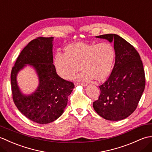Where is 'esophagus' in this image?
<instances>
[{
    "mask_svg": "<svg viewBox=\"0 0 152 152\" xmlns=\"http://www.w3.org/2000/svg\"><path fill=\"white\" fill-rule=\"evenodd\" d=\"M74 85H75V86L80 85V86H82L83 87H86V86H87V83H74Z\"/></svg>",
    "mask_w": 152,
    "mask_h": 152,
    "instance_id": "1",
    "label": "esophagus"
}]
</instances>
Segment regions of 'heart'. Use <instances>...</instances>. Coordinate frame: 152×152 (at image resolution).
<instances>
[{"label": "heart", "mask_w": 152, "mask_h": 152, "mask_svg": "<svg viewBox=\"0 0 152 152\" xmlns=\"http://www.w3.org/2000/svg\"><path fill=\"white\" fill-rule=\"evenodd\" d=\"M64 53H58L54 64L59 75L71 80L80 70L77 80L89 82L95 79L102 80L110 74L115 59V50L108 42L97 44L83 42L71 44L64 48Z\"/></svg>", "instance_id": "1"}]
</instances>
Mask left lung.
<instances>
[{
	"mask_svg": "<svg viewBox=\"0 0 152 152\" xmlns=\"http://www.w3.org/2000/svg\"><path fill=\"white\" fill-rule=\"evenodd\" d=\"M95 37L114 42L115 59L108 79L99 86L101 94L93 106L105 119L121 120L136 110L142 95L146 83L143 64L135 48L119 35Z\"/></svg>",
	"mask_w": 152,
	"mask_h": 152,
	"instance_id": "1",
	"label": "left lung"
}]
</instances>
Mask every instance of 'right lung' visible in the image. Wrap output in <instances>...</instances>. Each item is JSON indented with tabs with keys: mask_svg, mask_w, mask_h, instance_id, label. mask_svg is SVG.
Returning a JSON list of instances; mask_svg holds the SVG:
<instances>
[{
	"mask_svg": "<svg viewBox=\"0 0 152 152\" xmlns=\"http://www.w3.org/2000/svg\"><path fill=\"white\" fill-rule=\"evenodd\" d=\"M53 37H39L31 41L18 56L11 72L13 100L22 114L40 124L56 121L63 114L68 96L74 83L57 75L53 61ZM27 66L35 70L39 79L35 91L30 94L22 92L17 76Z\"/></svg>",
	"mask_w": 152,
	"mask_h": 152,
	"instance_id": "obj_1",
	"label": "right lung"
}]
</instances>
